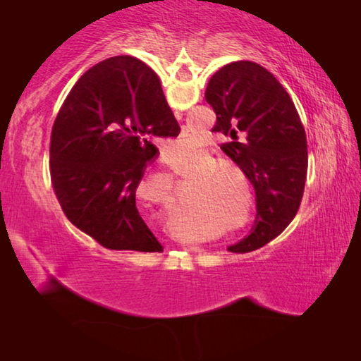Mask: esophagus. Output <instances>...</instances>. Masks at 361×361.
<instances>
[{"instance_id": "obj_1", "label": "esophagus", "mask_w": 361, "mask_h": 361, "mask_svg": "<svg viewBox=\"0 0 361 361\" xmlns=\"http://www.w3.org/2000/svg\"><path fill=\"white\" fill-rule=\"evenodd\" d=\"M175 116H176V119H180L181 118V116H183V113H180V111H175ZM189 248H191V250H197L199 247L197 245H194V243H192V245H191V243H189V245H188Z\"/></svg>"}]
</instances>
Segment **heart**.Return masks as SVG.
I'll list each match as a JSON object with an SVG mask.
<instances>
[{"label": "heart", "instance_id": "b5f03b06", "mask_svg": "<svg viewBox=\"0 0 361 361\" xmlns=\"http://www.w3.org/2000/svg\"><path fill=\"white\" fill-rule=\"evenodd\" d=\"M204 152V138L199 132H189L186 135L176 140V142L170 146L167 152L169 164L172 167H180L186 162H192L195 159H199ZM219 176H223L221 170H215V172L205 173L202 178H200V202L205 207H216L221 202V189H219ZM181 232L186 237H191V239H197L200 237L199 231L189 229V228H181Z\"/></svg>", "mask_w": 361, "mask_h": 361}]
</instances>
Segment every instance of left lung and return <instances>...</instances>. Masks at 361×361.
<instances>
[{"mask_svg": "<svg viewBox=\"0 0 361 361\" xmlns=\"http://www.w3.org/2000/svg\"><path fill=\"white\" fill-rule=\"evenodd\" d=\"M205 100L216 113L213 132L231 142L221 149L252 183L256 219L250 234L229 245L248 253L282 234L301 205L307 175V140L295 103L276 76L248 60L219 68Z\"/></svg>", "mask_w": 361, "mask_h": 361, "instance_id": "8db88e82", "label": "left lung"}]
</instances>
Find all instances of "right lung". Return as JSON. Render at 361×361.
I'll use <instances>...</instances> for the list:
<instances>
[{"mask_svg":"<svg viewBox=\"0 0 361 361\" xmlns=\"http://www.w3.org/2000/svg\"><path fill=\"white\" fill-rule=\"evenodd\" d=\"M178 133L161 81L142 60L118 56L85 71L51 135V180L66 218L105 248L162 252L135 192L157 140Z\"/></svg>","mask_w":361,"mask_h":361,"instance_id":"add662e5","label":"right lung"}]
</instances>
